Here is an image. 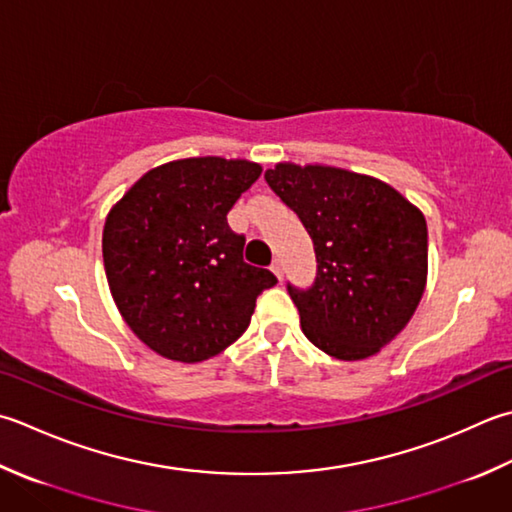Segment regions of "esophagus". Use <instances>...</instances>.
I'll list each match as a JSON object with an SVG mask.
<instances>
[{
    "instance_id": "34e87169",
    "label": "esophagus",
    "mask_w": 512,
    "mask_h": 512,
    "mask_svg": "<svg viewBox=\"0 0 512 512\" xmlns=\"http://www.w3.org/2000/svg\"><path fill=\"white\" fill-rule=\"evenodd\" d=\"M270 270H273V273L277 275V279H282V277H284V264L279 262V259H275V262L270 264Z\"/></svg>"
}]
</instances>
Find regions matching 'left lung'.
I'll return each mask as SVG.
<instances>
[{"instance_id": "1", "label": "left lung", "mask_w": 512, "mask_h": 512, "mask_svg": "<svg viewBox=\"0 0 512 512\" xmlns=\"http://www.w3.org/2000/svg\"><path fill=\"white\" fill-rule=\"evenodd\" d=\"M264 179L313 239V284H286L304 335L344 362L375 355L424 295V215L395 188L342 168L277 164Z\"/></svg>"}]
</instances>
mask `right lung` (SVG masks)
<instances>
[{
    "mask_svg": "<svg viewBox=\"0 0 512 512\" xmlns=\"http://www.w3.org/2000/svg\"><path fill=\"white\" fill-rule=\"evenodd\" d=\"M262 166L244 159H179L146 173L104 226L110 293L130 330L162 357L195 364L242 337L257 297L277 284L244 262L246 237L228 210Z\"/></svg>",
    "mask_w": 512,
    "mask_h": 512,
    "instance_id": "1",
    "label": "right lung"
}]
</instances>
